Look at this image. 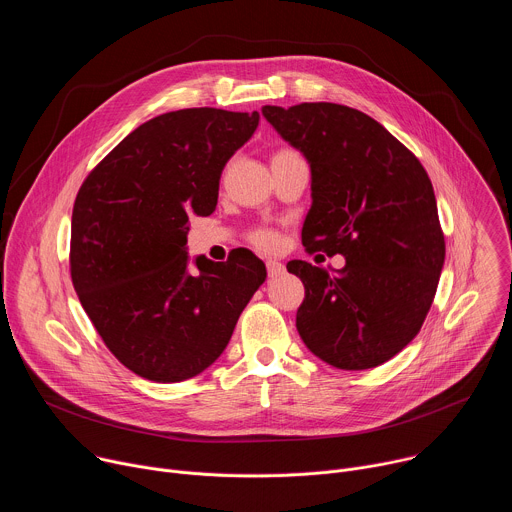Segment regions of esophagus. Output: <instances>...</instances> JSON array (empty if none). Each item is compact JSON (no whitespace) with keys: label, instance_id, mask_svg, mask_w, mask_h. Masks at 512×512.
I'll list each match as a JSON object with an SVG mask.
<instances>
[{"label":"esophagus","instance_id":"esophagus-1","mask_svg":"<svg viewBox=\"0 0 512 512\" xmlns=\"http://www.w3.org/2000/svg\"><path fill=\"white\" fill-rule=\"evenodd\" d=\"M265 265H267V273H269V277H279V275L285 271L283 263H279V261H275V259H269Z\"/></svg>","mask_w":512,"mask_h":512}]
</instances>
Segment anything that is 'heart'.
Wrapping results in <instances>:
<instances>
[{
    "mask_svg": "<svg viewBox=\"0 0 512 512\" xmlns=\"http://www.w3.org/2000/svg\"><path fill=\"white\" fill-rule=\"evenodd\" d=\"M285 154H291V152L283 150V152H277L275 156H285ZM275 156H273V158H275ZM253 241H255L259 247L271 249V247L277 245V235H275L273 231H269V229H259V231L253 233Z\"/></svg>",
    "mask_w": 512,
    "mask_h": 512,
    "instance_id": "heart-1",
    "label": "heart"
}]
</instances>
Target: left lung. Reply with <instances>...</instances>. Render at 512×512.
Here are the masks:
<instances>
[{
	"label": "left lung",
	"instance_id": "obj_1",
	"mask_svg": "<svg viewBox=\"0 0 512 512\" xmlns=\"http://www.w3.org/2000/svg\"><path fill=\"white\" fill-rule=\"evenodd\" d=\"M261 113L310 164L304 247L346 259L338 275L308 261L287 263L306 287L298 332L336 369L379 367L417 336L444 267L431 180L405 145L362 111L302 103L265 105Z\"/></svg>",
	"mask_w": 512,
	"mask_h": 512
}]
</instances>
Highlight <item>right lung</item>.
Here are the masks:
<instances>
[{"mask_svg": "<svg viewBox=\"0 0 512 512\" xmlns=\"http://www.w3.org/2000/svg\"><path fill=\"white\" fill-rule=\"evenodd\" d=\"M259 113L180 109L133 129L87 176L72 208L70 275L115 358L154 383L206 371L267 277L247 249L198 255L188 216L216 208L218 180Z\"/></svg>", "mask_w": 512, "mask_h": 512, "instance_id": "1", "label": "right lung"}]
</instances>
